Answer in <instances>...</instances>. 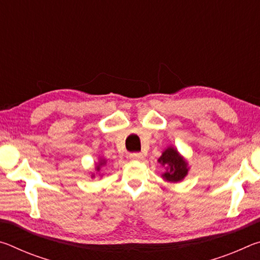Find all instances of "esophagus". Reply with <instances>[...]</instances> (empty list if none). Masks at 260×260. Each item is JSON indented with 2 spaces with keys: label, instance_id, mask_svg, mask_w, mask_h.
<instances>
[{
  "label": "esophagus",
  "instance_id": "esophagus-1",
  "mask_svg": "<svg viewBox=\"0 0 260 260\" xmlns=\"http://www.w3.org/2000/svg\"><path fill=\"white\" fill-rule=\"evenodd\" d=\"M129 158L133 160H141L143 159V155L141 152H132L129 153Z\"/></svg>",
  "mask_w": 260,
  "mask_h": 260
}]
</instances>
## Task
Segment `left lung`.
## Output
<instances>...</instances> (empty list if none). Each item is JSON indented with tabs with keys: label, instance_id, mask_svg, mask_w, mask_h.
Here are the masks:
<instances>
[{
	"label": "left lung",
	"instance_id": "8db88e82",
	"mask_svg": "<svg viewBox=\"0 0 260 260\" xmlns=\"http://www.w3.org/2000/svg\"><path fill=\"white\" fill-rule=\"evenodd\" d=\"M158 161L165 166L166 172L161 175L162 179L170 182H179L188 174V162L173 147H167L162 151Z\"/></svg>",
	"mask_w": 260,
	"mask_h": 260
}]
</instances>
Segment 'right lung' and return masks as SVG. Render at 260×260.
Returning a JSON list of instances; mask_svg holds the SVG:
<instances>
[{"label":"right lung","instance_id":"add662e5","mask_svg":"<svg viewBox=\"0 0 260 260\" xmlns=\"http://www.w3.org/2000/svg\"><path fill=\"white\" fill-rule=\"evenodd\" d=\"M105 162H107V161H105V159H101L100 161H99V164L98 165H96V171H98V172H99V171L101 170V167H102L103 165H105ZM95 177V174H91V178H94Z\"/></svg>","mask_w":260,"mask_h":260}]
</instances>
